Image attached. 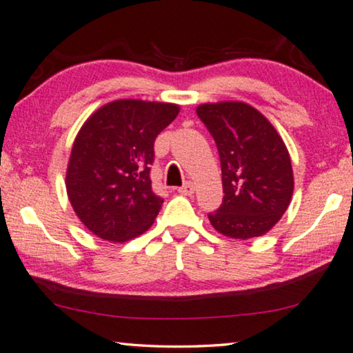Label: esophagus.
Instances as JSON below:
<instances>
[{
    "label": "esophagus",
    "instance_id": "1",
    "mask_svg": "<svg viewBox=\"0 0 353 353\" xmlns=\"http://www.w3.org/2000/svg\"><path fill=\"white\" fill-rule=\"evenodd\" d=\"M177 192L181 193V195H192V193L195 192V183H193V182L183 183V185H182L181 188H179Z\"/></svg>",
    "mask_w": 353,
    "mask_h": 353
}]
</instances>
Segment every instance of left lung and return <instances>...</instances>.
Instances as JSON below:
<instances>
[{
  "label": "left lung",
  "mask_w": 353,
  "mask_h": 353,
  "mask_svg": "<svg viewBox=\"0 0 353 353\" xmlns=\"http://www.w3.org/2000/svg\"><path fill=\"white\" fill-rule=\"evenodd\" d=\"M221 157L224 201L210 217L233 240L262 236L285 214L294 190L290 152L274 125L250 103L224 101L196 107Z\"/></svg>",
  "instance_id": "1"
}]
</instances>
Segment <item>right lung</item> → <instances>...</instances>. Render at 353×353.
Returning <instances> with one entry per match:
<instances>
[{"label": "right lung", "instance_id": "1", "mask_svg": "<svg viewBox=\"0 0 353 353\" xmlns=\"http://www.w3.org/2000/svg\"><path fill=\"white\" fill-rule=\"evenodd\" d=\"M179 110L176 103L120 99L83 123L65 187L78 219L94 235L125 243L152 227L163 205L152 190L153 142Z\"/></svg>", "mask_w": 353, "mask_h": 353}]
</instances>
